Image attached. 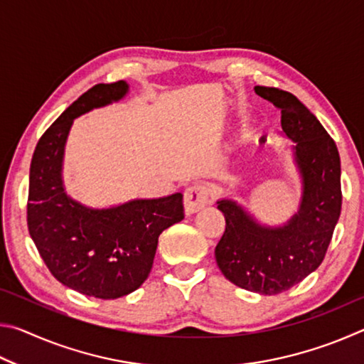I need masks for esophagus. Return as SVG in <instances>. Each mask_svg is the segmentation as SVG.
I'll use <instances>...</instances> for the list:
<instances>
[{"instance_id": "obj_1", "label": "esophagus", "mask_w": 364, "mask_h": 364, "mask_svg": "<svg viewBox=\"0 0 364 364\" xmlns=\"http://www.w3.org/2000/svg\"><path fill=\"white\" fill-rule=\"evenodd\" d=\"M208 202V191L205 186H200V184H194L186 189L184 193V212L186 215H193L202 210L207 205Z\"/></svg>"}]
</instances>
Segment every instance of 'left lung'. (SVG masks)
I'll use <instances>...</instances> for the list:
<instances>
[{"label":"left lung","instance_id":"1","mask_svg":"<svg viewBox=\"0 0 364 364\" xmlns=\"http://www.w3.org/2000/svg\"><path fill=\"white\" fill-rule=\"evenodd\" d=\"M255 93L281 109L282 133L294 141L301 180L299 210L284 225L269 226L231 197L217 200L226 228L215 258L232 284L274 295L299 284L323 262L341 217V157L334 139L294 95L268 86H255Z\"/></svg>","mask_w":364,"mask_h":364}]
</instances>
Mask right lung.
Instances as JSON below:
<instances>
[{
    "label": "right lung",
    "instance_id": "add662e5",
    "mask_svg": "<svg viewBox=\"0 0 364 364\" xmlns=\"http://www.w3.org/2000/svg\"><path fill=\"white\" fill-rule=\"evenodd\" d=\"M128 91L123 80L86 91L40 138L30 165L27 223L43 262L64 286L104 300L143 284L160 232L184 218L181 193L106 208L88 207L65 193L63 165L73 120L122 101Z\"/></svg>",
    "mask_w": 364,
    "mask_h": 364
}]
</instances>
